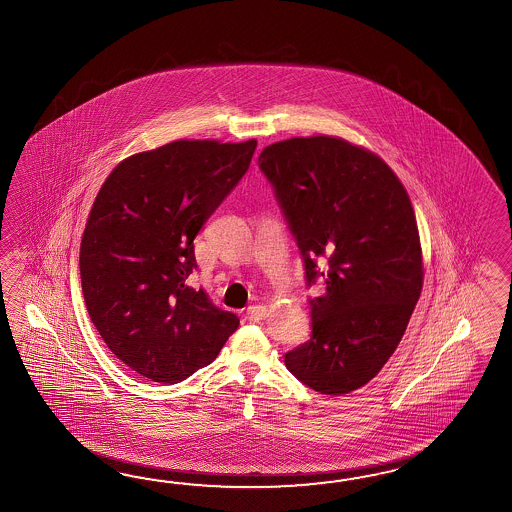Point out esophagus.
<instances>
[{
	"label": "esophagus",
	"instance_id": "esophagus-1",
	"mask_svg": "<svg viewBox=\"0 0 512 512\" xmlns=\"http://www.w3.org/2000/svg\"><path fill=\"white\" fill-rule=\"evenodd\" d=\"M264 314H266V307L264 305H250L248 309H246V318L250 320V322H259L264 318Z\"/></svg>",
	"mask_w": 512,
	"mask_h": 512
}]
</instances>
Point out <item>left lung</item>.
Wrapping results in <instances>:
<instances>
[{"instance_id":"1","label":"left lung","mask_w":512,"mask_h":512,"mask_svg":"<svg viewBox=\"0 0 512 512\" xmlns=\"http://www.w3.org/2000/svg\"><path fill=\"white\" fill-rule=\"evenodd\" d=\"M259 168L300 248L311 338L285 353L288 372L320 394H349L398 348L422 292V248L407 190L370 151L342 138H290Z\"/></svg>"}]
</instances>
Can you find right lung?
<instances>
[{"label":"right lung","instance_id":"right-lung-1","mask_svg":"<svg viewBox=\"0 0 512 512\" xmlns=\"http://www.w3.org/2000/svg\"><path fill=\"white\" fill-rule=\"evenodd\" d=\"M257 140H175L118 164L81 240L87 311L114 355L155 383L174 385L211 364L237 331L188 287L194 238L250 168Z\"/></svg>","mask_w":512,"mask_h":512}]
</instances>
